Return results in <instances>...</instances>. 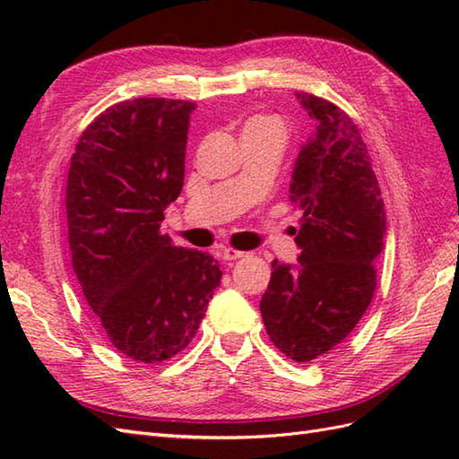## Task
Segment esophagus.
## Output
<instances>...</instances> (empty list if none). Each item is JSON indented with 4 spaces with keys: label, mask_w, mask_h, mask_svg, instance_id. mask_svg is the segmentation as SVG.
<instances>
[{
    "label": "esophagus",
    "mask_w": 459,
    "mask_h": 459,
    "mask_svg": "<svg viewBox=\"0 0 459 459\" xmlns=\"http://www.w3.org/2000/svg\"><path fill=\"white\" fill-rule=\"evenodd\" d=\"M243 256H247V253H241V251H235V248H221V258L224 260H239V258H243Z\"/></svg>",
    "instance_id": "esophagus-1"
}]
</instances>
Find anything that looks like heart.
<instances>
[{
	"mask_svg": "<svg viewBox=\"0 0 459 459\" xmlns=\"http://www.w3.org/2000/svg\"><path fill=\"white\" fill-rule=\"evenodd\" d=\"M260 126H281V122L275 117H255L247 122L245 128H260Z\"/></svg>",
	"mask_w": 459,
	"mask_h": 459,
	"instance_id": "heart-1",
	"label": "heart"
}]
</instances>
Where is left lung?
I'll list each match as a JSON object with an SVG mask.
<instances>
[{
    "mask_svg": "<svg viewBox=\"0 0 459 459\" xmlns=\"http://www.w3.org/2000/svg\"><path fill=\"white\" fill-rule=\"evenodd\" d=\"M316 120L299 152L290 201L302 208L297 266L272 262L260 300L275 349L295 362L335 349L356 327L377 285L386 218L368 147L352 118L322 97L297 93Z\"/></svg>",
    "mask_w": 459,
    "mask_h": 459,
    "instance_id": "8db88e82",
    "label": "left lung"
}]
</instances>
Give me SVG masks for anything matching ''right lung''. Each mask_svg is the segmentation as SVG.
<instances>
[{"instance_id": "right-lung-1", "label": "right lung", "mask_w": 459, "mask_h": 459, "mask_svg": "<svg viewBox=\"0 0 459 459\" xmlns=\"http://www.w3.org/2000/svg\"><path fill=\"white\" fill-rule=\"evenodd\" d=\"M195 103L137 97L80 135L66 182L73 268L97 324L135 362H164L195 337L220 285L218 260L172 245L164 208L184 187Z\"/></svg>"}]
</instances>
